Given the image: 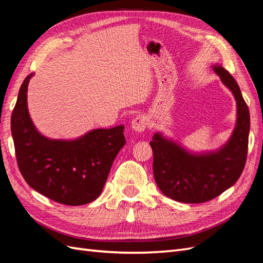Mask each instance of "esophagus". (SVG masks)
<instances>
[{
  "instance_id": "1",
  "label": "esophagus",
  "mask_w": 263,
  "mask_h": 263,
  "mask_svg": "<svg viewBox=\"0 0 263 263\" xmlns=\"http://www.w3.org/2000/svg\"><path fill=\"white\" fill-rule=\"evenodd\" d=\"M147 117L144 115H138L132 121V128L137 133L144 132L147 128Z\"/></svg>"
}]
</instances>
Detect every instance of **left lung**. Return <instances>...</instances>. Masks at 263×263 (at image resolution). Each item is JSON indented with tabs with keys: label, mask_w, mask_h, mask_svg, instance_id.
<instances>
[{
	"label": "left lung",
	"mask_w": 263,
	"mask_h": 263,
	"mask_svg": "<svg viewBox=\"0 0 263 263\" xmlns=\"http://www.w3.org/2000/svg\"><path fill=\"white\" fill-rule=\"evenodd\" d=\"M213 69L237 102V124L227 144L215 153L192 155L159 133L150 141L157 185L165 196L182 203H204L220 195L239 179L247 160L248 106L233 76L220 66Z\"/></svg>",
	"instance_id": "left-lung-1"
}]
</instances>
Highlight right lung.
<instances>
[{
	"label": "right lung",
	"mask_w": 263,
	"mask_h": 263,
	"mask_svg": "<svg viewBox=\"0 0 263 263\" xmlns=\"http://www.w3.org/2000/svg\"><path fill=\"white\" fill-rule=\"evenodd\" d=\"M24 80L11 118L18 169L27 184L50 200L70 206L100 196L114 159L126 144L124 126L91 130L74 140H52L39 134L27 109Z\"/></svg>",
	"instance_id": "1"
}]
</instances>
